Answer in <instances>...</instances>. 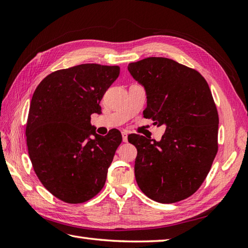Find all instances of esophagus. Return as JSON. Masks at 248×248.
<instances>
[{"instance_id": "esophagus-1", "label": "esophagus", "mask_w": 248, "mask_h": 248, "mask_svg": "<svg viewBox=\"0 0 248 248\" xmlns=\"http://www.w3.org/2000/svg\"><path fill=\"white\" fill-rule=\"evenodd\" d=\"M121 134H123V140L124 141V143H127V141H128V132H127V131H124V132Z\"/></svg>"}]
</instances>
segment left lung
<instances>
[{"label": "left lung", "instance_id": "obj_1", "mask_svg": "<svg viewBox=\"0 0 248 248\" xmlns=\"http://www.w3.org/2000/svg\"><path fill=\"white\" fill-rule=\"evenodd\" d=\"M128 70L146 89L144 117L166 127L160 141L128 136L138 149L136 182L155 202H180L200 187L217 154L218 114L211 91L197 70L166 57L130 62Z\"/></svg>", "mask_w": 248, "mask_h": 248}]
</instances>
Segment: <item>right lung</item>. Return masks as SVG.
Returning a JSON list of instances; mask_svg holds the SVG:
<instances>
[{"mask_svg": "<svg viewBox=\"0 0 248 248\" xmlns=\"http://www.w3.org/2000/svg\"><path fill=\"white\" fill-rule=\"evenodd\" d=\"M119 71L82 64L50 73L35 89L25 129L29 155L43 186L67 203L85 202L101 191L123 140L118 130L102 136L91 124Z\"/></svg>", "mask_w": 248, "mask_h": 248, "instance_id": "obj_1", "label": "right lung"}]
</instances>
